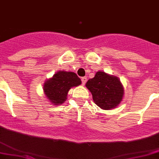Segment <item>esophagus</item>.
Masks as SVG:
<instances>
[{"mask_svg": "<svg viewBox=\"0 0 159 159\" xmlns=\"http://www.w3.org/2000/svg\"><path fill=\"white\" fill-rule=\"evenodd\" d=\"M87 77L86 76H84V77H82V78H81V80H82V84H85V83L87 82Z\"/></svg>", "mask_w": 159, "mask_h": 159, "instance_id": "34e87169", "label": "esophagus"}]
</instances>
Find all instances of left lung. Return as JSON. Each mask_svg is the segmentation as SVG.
I'll use <instances>...</instances> for the list:
<instances>
[{"instance_id":"1","label":"left lung","mask_w":159,"mask_h":159,"mask_svg":"<svg viewBox=\"0 0 159 159\" xmlns=\"http://www.w3.org/2000/svg\"><path fill=\"white\" fill-rule=\"evenodd\" d=\"M91 92L95 104L102 110L116 108L123 101L124 89L117 76L104 71H98L85 84Z\"/></svg>"}]
</instances>
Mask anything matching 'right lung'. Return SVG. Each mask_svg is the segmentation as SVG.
<instances>
[{"mask_svg":"<svg viewBox=\"0 0 159 159\" xmlns=\"http://www.w3.org/2000/svg\"><path fill=\"white\" fill-rule=\"evenodd\" d=\"M80 84L81 80L75 72L59 70L44 81L43 90L51 104L58 106L66 101L68 92L71 88Z\"/></svg>","mask_w":159,"mask_h":159,"instance_id":"right-lung-1","label":"right lung"}]
</instances>
